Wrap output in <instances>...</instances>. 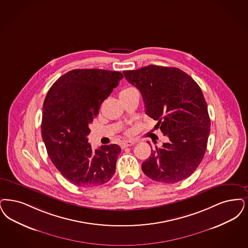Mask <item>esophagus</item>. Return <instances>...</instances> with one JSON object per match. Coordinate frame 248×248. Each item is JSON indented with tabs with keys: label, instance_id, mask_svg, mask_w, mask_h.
Segmentation results:
<instances>
[{
	"label": "esophagus",
	"instance_id": "esophagus-1",
	"mask_svg": "<svg viewBox=\"0 0 248 248\" xmlns=\"http://www.w3.org/2000/svg\"><path fill=\"white\" fill-rule=\"evenodd\" d=\"M136 143H137V141L134 140V139L125 140V141H124V142L121 144V147H122V149H124V148H127V147H131V146L135 145Z\"/></svg>",
	"mask_w": 248,
	"mask_h": 248
}]
</instances>
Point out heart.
I'll list each match as a JSON object with an SVG mask.
<instances>
[{"label":"heart","instance_id":"b5f03b06","mask_svg":"<svg viewBox=\"0 0 248 248\" xmlns=\"http://www.w3.org/2000/svg\"><path fill=\"white\" fill-rule=\"evenodd\" d=\"M134 93H139V92H138L137 89L133 88V87H126V88H124V89H123L120 91V98L126 97V96H129V95L134 94Z\"/></svg>","mask_w":248,"mask_h":248}]
</instances>
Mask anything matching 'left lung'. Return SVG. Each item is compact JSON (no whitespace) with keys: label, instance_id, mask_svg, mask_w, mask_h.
I'll return each instance as SVG.
<instances>
[{"label":"left lung","instance_id":"left-lung-1","mask_svg":"<svg viewBox=\"0 0 248 248\" xmlns=\"http://www.w3.org/2000/svg\"><path fill=\"white\" fill-rule=\"evenodd\" d=\"M139 89L146 114L168 137L161 148L151 149L142 170L156 182L175 184L189 177L205 155L210 120L208 106L197 82L175 67L148 65L124 71Z\"/></svg>","mask_w":248,"mask_h":248}]
</instances>
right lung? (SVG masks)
I'll use <instances>...</instances> for the list:
<instances>
[{
	"instance_id": "right-lung-1",
	"label": "right lung",
	"mask_w": 248,
	"mask_h": 248,
	"mask_svg": "<svg viewBox=\"0 0 248 248\" xmlns=\"http://www.w3.org/2000/svg\"><path fill=\"white\" fill-rule=\"evenodd\" d=\"M123 74L103 69L67 72L49 89L43 103L41 136L52 163L64 178L79 187L109 182L121 148L116 144L91 149L89 124Z\"/></svg>"
}]
</instances>
